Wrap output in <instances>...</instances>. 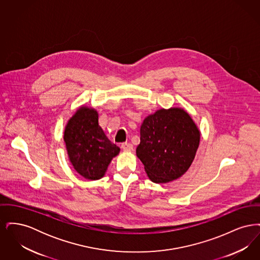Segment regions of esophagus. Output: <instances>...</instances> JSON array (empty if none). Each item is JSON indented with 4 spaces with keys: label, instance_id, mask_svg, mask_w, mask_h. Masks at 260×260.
<instances>
[{
    "label": "esophagus",
    "instance_id": "obj_1",
    "mask_svg": "<svg viewBox=\"0 0 260 260\" xmlns=\"http://www.w3.org/2000/svg\"><path fill=\"white\" fill-rule=\"evenodd\" d=\"M122 149L124 152H131L133 150V144L132 143H128V142H124L122 144Z\"/></svg>",
    "mask_w": 260,
    "mask_h": 260
}]
</instances>
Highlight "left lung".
Returning <instances> with one entry per match:
<instances>
[{
    "mask_svg": "<svg viewBox=\"0 0 260 260\" xmlns=\"http://www.w3.org/2000/svg\"><path fill=\"white\" fill-rule=\"evenodd\" d=\"M200 137L198 126L184 109H160L141 124L136 156L153 182L168 183L188 171Z\"/></svg>",
    "mask_w": 260,
    "mask_h": 260,
    "instance_id": "obj_1",
    "label": "left lung"
}]
</instances>
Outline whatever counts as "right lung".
Listing matches in <instances>:
<instances>
[{
  "instance_id": "obj_1",
  "label": "right lung",
  "mask_w": 260,
  "mask_h": 260,
  "mask_svg": "<svg viewBox=\"0 0 260 260\" xmlns=\"http://www.w3.org/2000/svg\"><path fill=\"white\" fill-rule=\"evenodd\" d=\"M64 141L75 171L88 180L103 177L120 152L99 125L98 111L86 106L80 107L68 121Z\"/></svg>"
}]
</instances>
